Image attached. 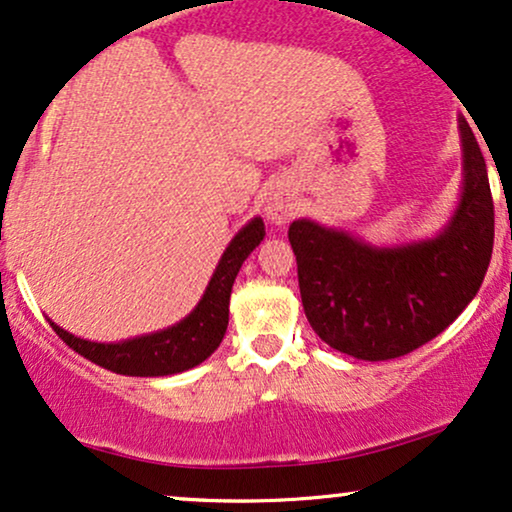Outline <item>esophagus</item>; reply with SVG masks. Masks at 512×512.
I'll use <instances>...</instances> for the list:
<instances>
[{
  "label": "esophagus",
  "instance_id": "34e87169",
  "mask_svg": "<svg viewBox=\"0 0 512 512\" xmlns=\"http://www.w3.org/2000/svg\"><path fill=\"white\" fill-rule=\"evenodd\" d=\"M267 217L271 219L274 224H286L288 219L295 217L297 212V203L295 198L290 196L286 191H274L267 200Z\"/></svg>",
  "mask_w": 512,
  "mask_h": 512
}]
</instances>
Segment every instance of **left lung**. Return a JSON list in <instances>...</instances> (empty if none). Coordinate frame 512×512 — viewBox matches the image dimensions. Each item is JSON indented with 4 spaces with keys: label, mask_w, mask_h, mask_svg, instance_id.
Wrapping results in <instances>:
<instances>
[{
    "label": "left lung",
    "mask_w": 512,
    "mask_h": 512,
    "mask_svg": "<svg viewBox=\"0 0 512 512\" xmlns=\"http://www.w3.org/2000/svg\"><path fill=\"white\" fill-rule=\"evenodd\" d=\"M458 129L463 193L435 238L375 248L312 219L290 224L304 314L338 352L364 361L404 357L437 338L480 290L494 248V200L468 120L458 118Z\"/></svg>",
    "instance_id": "1"
}]
</instances>
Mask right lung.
Returning a JSON list of instances; mask_svg holds the SVG:
<instances>
[{"instance_id": "1", "label": "right lung", "mask_w": 512, "mask_h": 512, "mask_svg": "<svg viewBox=\"0 0 512 512\" xmlns=\"http://www.w3.org/2000/svg\"><path fill=\"white\" fill-rule=\"evenodd\" d=\"M262 238L264 222L260 217L250 219L224 250L196 309L165 331L106 345V342L75 338L73 333L63 331L54 321H49L51 328L70 349L113 373L153 378V375L189 371V368L203 364L222 342L226 326H229V297L238 269L245 257L260 245Z\"/></svg>"}]
</instances>
